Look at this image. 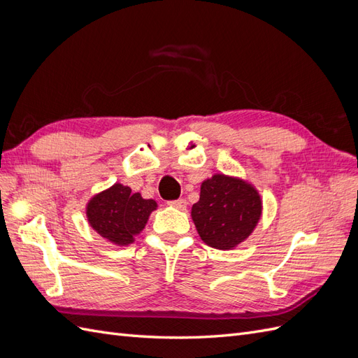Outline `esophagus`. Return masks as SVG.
<instances>
[{
    "instance_id": "34e87169",
    "label": "esophagus",
    "mask_w": 358,
    "mask_h": 358,
    "mask_svg": "<svg viewBox=\"0 0 358 358\" xmlns=\"http://www.w3.org/2000/svg\"><path fill=\"white\" fill-rule=\"evenodd\" d=\"M169 204L170 206H173V208H176V209H185L187 208V200L185 199H178V200H171V201H169Z\"/></svg>"
}]
</instances>
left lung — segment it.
I'll use <instances>...</instances> for the list:
<instances>
[{"instance_id":"left-lung-1","label":"left lung","mask_w":358,"mask_h":358,"mask_svg":"<svg viewBox=\"0 0 358 358\" xmlns=\"http://www.w3.org/2000/svg\"><path fill=\"white\" fill-rule=\"evenodd\" d=\"M262 215V200L248 183L215 175L204 180L191 216L201 241L215 249H231L252 233Z\"/></svg>"}]
</instances>
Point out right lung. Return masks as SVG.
Masks as SVG:
<instances>
[{
  "mask_svg": "<svg viewBox=\"0 0 358 358\" xmlns=\"http://www.w3.org/2000/svg\"><path fill=\"white\" fill-rule=\"evenodd\" d=\"M155 208L154 200H145L138 192L133 194L128 187L115 183L90 201L86 215L92 229L104 239L128 245L145 229Z\"/></svg>",
  "mask_w": 358,
  "mask_h": 358,
  "instance_id": "add662e5",
  "label": "right lung"
}]
</instances>
